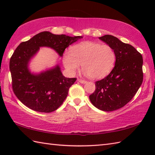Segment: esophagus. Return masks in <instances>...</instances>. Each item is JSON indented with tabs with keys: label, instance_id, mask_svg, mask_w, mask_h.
Listing matches in <instances>:
<instances>
[{
	"label": "esophagus",
	"instance_id": "obj_1",
	"mask_svg": "<svg viewBox=\"0 0 155 155\" xmlns=\"http://www.w3.org/2000/svg\"><path fill=\"white\" fill-rule=\"evenodd\" d=\"M78 81L79 82V83H82V84H85V83H87V81H86L83 80V79H81V78H78Z\"/></svg>",
	"mask_w": 155,
	"mask_h": 155
}]
</instances>
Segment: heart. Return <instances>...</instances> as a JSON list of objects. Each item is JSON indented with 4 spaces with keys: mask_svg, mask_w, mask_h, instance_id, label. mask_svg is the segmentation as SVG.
<instances>
[{
    "mask_svg": "<svg viewBox=\"0 0 155 155\" xmlns=\"http://www.w3.org/2000/svg\"><path fill=\"white\" fill-rule=\"evenodd\" d=\"M116 56L108 45L94 42H83L71 48L70 53L65 52L62 62L69 74H73L81 64L83 73L93 79L107 76L113 69Z\"/></svg>",
    "mask_w": 155,
    "mask_h": 155,
    "instance_id": "obj_1",
    "label": "heart"
}]
</instances>
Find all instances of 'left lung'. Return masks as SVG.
<instances>
[{"instance_id": "1", "label": "left lung", "mask_w": 155, "mask_h": 155, "mask_svg": "<svg viewBox=\"0 0 155 155\" xmlns=\"http://www.w3.org/2000/svg\"><path fill=\"white\" fill-rule=\"evenodd\" d=\"M99 39L113 48L116 61L110 74L95 83L96 89L89 99L98 109L113 111L126 105L142 84L143 59L132 45L114 36L106 35Z\"/></svg>"}]
</instances>
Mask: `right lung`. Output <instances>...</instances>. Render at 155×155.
I'll return each mask as SVG.
<instances>
[{
  "label": "right lung",
  "instance_id": "obj_1",
  "mask_svg": "<svg viewBox=\"0 0 155 155\" xmlns=\"http://www.w3.org/2000/svg\"><path fill=\"white\" fill-rule=\"evenodd\" d=\"M82 38L44 31L18 46L9 67L13 91L22 103L41 113H51L63 103L69 88L77 78L64 77L58 64L39 73H32L28 68L29 62L40 47L53 49L62 57L66 48Z\"/></svg>",
  "mask_w": 155,
  "mask_h": 155
}]
</instances>
